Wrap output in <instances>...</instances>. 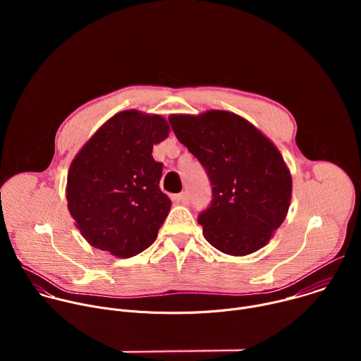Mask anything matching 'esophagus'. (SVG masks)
Masks as SVG:
<instances>
[{
    "label": "esophagus",
    "mask_w": 361,
    "mask_h": 361,
    "mask_svg": "<svg viewBox=\"0 0 361 361\" xmlns=\"http://www.w3.org/2000/svg\"><path fill=\"white\" fill-rule=\"evenodd\" d=\"M178 201L183 204H188L190 202V194L187 191H183L178 194Z\"/></svg>",
    "instance_id": "34e87169"
}]
</instances>
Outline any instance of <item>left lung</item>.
<instances>
[{
    "instance_id": "obj_1",
    "label": "left lung",
    "mask_w": 361,
    "mask_h": 361,
    "mask_svg": "<svg viewBox=\"0 0 361 361\" xmlns=\"http://www.w3.org/2000/svg\"><path fill=\"white\" fill-rule=\"evenodd\" d=\"M169 121L212 185L213 200L197 219L205 240L230 255L264 247L291 200V176L276 145L228 111L170 116Z\"/></svg>"
}]
</instances>
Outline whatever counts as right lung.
Returning <instances> with one entry per match:
<instances>
[{
	"instance_id": "obj_1",
	"label": "right lung",
	"mask_w": 361,
	"mask_h": 361,
	"mask_svg": "<svg viewBox=\"0 0 361 361\" xmlns=\"http://www.w3.org/2000/svg\"><path fill=\"white\" fill-rule=\"evenodd\" d=\"M169 133L160 116L123 111L77 154L67 178L68 210L92 247L127 259L156 240L171 201L160 190L163 163L151 152Z\"/></svg>"
}]
</instances>
